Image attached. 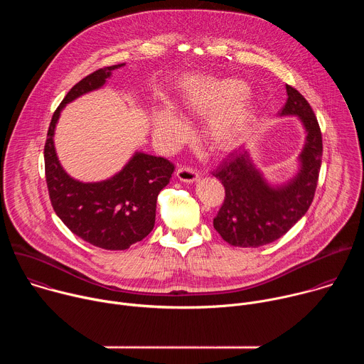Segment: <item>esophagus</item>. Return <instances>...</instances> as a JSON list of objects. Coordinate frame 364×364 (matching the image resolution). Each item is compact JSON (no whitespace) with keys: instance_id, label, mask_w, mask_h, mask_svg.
Returning a JSON list of instances; mask_svg holds the SVG:
<instances>
[{"instance_id":"1","label":"esophagus","mask_w":364,"mask_h":364,"mask_svg":"<svg viewBox=\"0 0 364 364\" xmlns=\"http://www.w3.org/2000/svg\"><path fill=\"white\" fill-rule=\"evenodd\" d=\"M176 174H177L178 180L184 181V183H193L198 178V171L190 166H181L180 168H177Z\"/></svg>"}]
</instances>
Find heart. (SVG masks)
Segmentation results:
<instances>
[{
  "label": "heart",
  "mask_w": 364,
  "mask_h": 364,
  "mask_svg": "<svg viewBox=\"0 0 364 364\" xmlns=\"http://www.w3.org/2000/svg\"><path fill=\"white\" fill-rule=\"evenodd\" d=\"M247 87L235 79H197L184 95L183 107L187 112L205 115V136L218 149L232 146L247 129L252 112L242 100ZM155 134L167 142H177L186 134V124L170 109L155 117Z\"/></svg>",
  "instance_id": "1"
}]
</instances>
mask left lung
Wrapping results in <instances>:
<instances>
[{"mask_svg": "<svg viewBox=\"0 0 364 364\" xmlns=\"http://www.w3.org/2000/svg\"><path fill=\"white\" fill-rule=\"evenodd\" d=\"M281 115H298L306 129L302 168L288 186L269 187L250 163L246 149H235L212 174L225 187V200L213 226L232 246L259 247L284 236L314 200L323 155V136L308 100L287 85Z\"/></svg>", "mask_w": 364, "mask_h": 364, "instance_id": "obj_1", "label": "left lung"}]
</instances>
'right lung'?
I'll return each mask as SVG.
<instances>
[{"label": "right lung", "mask_w": 364, "mask_h": 364, "mask_svg": "<svg viewBox=\"0 0 364 364\" xmlns=\"http://www.w3.org/2000/svg\"><path fill=\"white\" fill-rule=\"evenodd\" d=\"M122 65L97 69L68 92L51 117L44 144L46 183L53 210L76 236L108 250L128 249L149 235L155 223L157 197L168 184L174 164L163 157L136 152L111 180L80 183L60 167L53 134L66 103L100 87L111 72Z\"/></svg>", "instance_id": "obj_1"}]
</instances>
